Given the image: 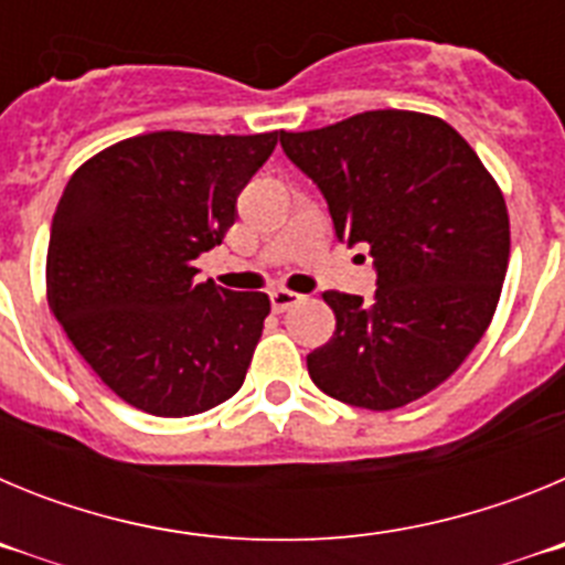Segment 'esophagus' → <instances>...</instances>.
I'll use <instances>...</instances> for the list:
<instances>
[{
	"instance_id": "obj_1",
	"label": "esophagus",
	"mask_w": 565,
	"mask_h": 565,
	"mask_svg": "<svg viewBox=\"0 0 565 565\" xmlns=\"http://www.w3.org/2000/svg\"><path fill=\"white\" fill-rule=\"evenodd\" d=\"M268 297H271V308L277 313H282V311H288V308L291 306H297L299 299V294H294V291H286V288H277V291H271L268 294Z\"/></svg>"
}]
</instances>
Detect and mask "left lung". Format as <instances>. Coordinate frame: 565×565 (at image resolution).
<instances>
[{
    "mask_svg": "<svg viewBox=\"0 0 565 565\" xmlns=\"http://www.w3.org/2000/svg\"><path fill=\"white\" fill-rule=\"evenodd\" d=\"M348 246H367L376 294L328 291L331 342L308 353L319 391L396 411L444 382L481 342L509 263V214L478 154L441 118L373 109L279 132Z\"/></svg>",
    "mask_w": 565,
    "mask_h": 565,
    "instance_id": "1",
    "label": "left lung"
}]
</instances>
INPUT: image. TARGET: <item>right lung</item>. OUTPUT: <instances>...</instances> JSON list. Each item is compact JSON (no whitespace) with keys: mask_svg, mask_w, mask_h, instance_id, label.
<instances>
[{"mask_svg":"<svg viewBox=\"0 0 565 565\" xmlns=\"http://www.w3.org/2000/svg\"><path fill=\"white\" fill-rule=\"evenodd\" d=\"M274 147L277 132H149L70 178L50 226V311L138 411L194 416L246 379L268 297L198 282L194 259L221 246Z\"/></svg>","mask_w":565,"mask_h":565,"instance_id":"obj_1","label":"right lung"}]
</instances>
